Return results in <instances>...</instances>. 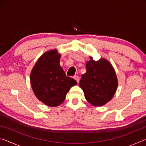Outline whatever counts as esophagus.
Returning <instances> with one entry per match:
<instances>
[{"instance_id":"esophagus-1","label":"esophagus","mask_w":146,"mask_h":146,"mask_svg":"<svg viewBox=\"0 0 146 146\" xmlns=\"http://www.w3.org/2000/svg\"><path fill=\"white\" fill-rule=\"evenodd\" d=\"M73 78L75 79V80L76 81V82H77V83H78V82H79V76L78 75L74 76H73Z\"/></svg>"}]
</instances>
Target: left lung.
I'll return each instance as SVG.
<instances>
[{"mask_svg": "<svg viewBox=\"0 0 146 146\" xmlns=\"http://www.w3.org/2000/svg\"><path fill=\"white\" fill-rule=\"evenodd\" d=\"M86 73L82 75L79 84L86 99L95 106L106 104L113 98L118 81L114 69L104 58L95 61L92 57L87 62Z\"/></svg>", "mask_w": 146, "mask_h": 146, "instance_id": "left-lung-1", "label": "left lung"}]
</instances>
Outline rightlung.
<instances>
[{
	"instance_id": "obj_1",
	"label": "right lung",
	"mask_w": 146,
	"mask_h": 146,
	"mask_svg": "<svg viewBox=\"0 0 146 146\" xmlns=\"http://www.w3.org/2000/svg\"><path fill=\"white\" fill-rule=\"evenodd\" d=\"M60 58L56 49L45 53L36 62L30 75L35 95L51 107L61 104L70 89L77 84L75 80L66 76L60 66Z\"/></svg>"
}]
</instances>
